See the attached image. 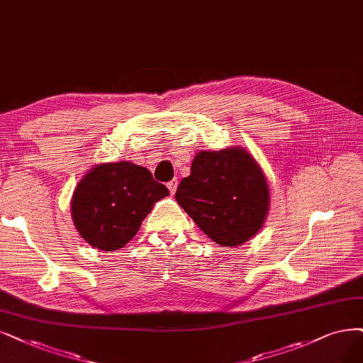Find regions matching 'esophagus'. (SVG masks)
Here are the masks:
<instances>
[{
  "label": "esophagus",
  "mask_w": 363,
  "mask_h": 363,
  "mask_svg": "<svg viewBox=\"0 0 363 363\" xmlns=\"http://www.w3.org/2000/svg\"><path fill=\"white\" fill-rule=\"evenodd\" d=\"M167 189H169L170 194H174V193H177V189H178V179H172V181L167 184Z\"/></svg>",
  "instance_id": "obj_1"
}]
</instances>
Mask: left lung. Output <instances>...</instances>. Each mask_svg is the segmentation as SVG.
Returning <instances> with one entry per match:
<instances>
[{
	"mask_svg": "<svg viewBox=\"0 0 363 363\" xmlns=\"http://www.w3.org/2000/svg\"><path fill=\"white\" fill-rule=\"evenodd\" d=\"M174 197L199 229L223 247L256 236L271 206L264 172L242 146L199 151Z\"/></svg>",
	"mask_w": 363,
	"mask_h": 363,
	"instance_id": "obj_1",
	"label": "left lung"
}]
</instances>
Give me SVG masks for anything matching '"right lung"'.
Wrapping results in <instances>:
<instances>
[{
    "label": "right lung",
    "mask_w": 363,
    "mask_h": 363,
    "mask_svg": "<svg viewBox=\"0 0 363 363\" xmlns=\"http://www.w3.org/2000/svg\"><path fill=\"white\" fill-rule=\"evenodd\" d=\"M169 196L151 172L131 161L100 163L73 191L70 209L77 233L100 251L127 245L158 200Z\"/></svg>",
    "instance_id": "obj_1"
}]
</instances>
